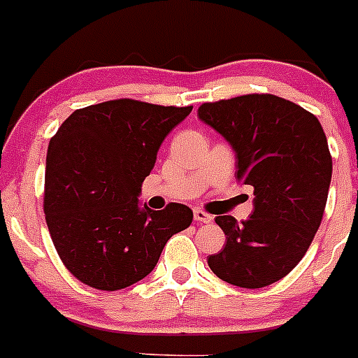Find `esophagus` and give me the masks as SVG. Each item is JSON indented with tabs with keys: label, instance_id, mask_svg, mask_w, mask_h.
Instances as JSON below:
<instances>
[{
	"label": "esophagus",
	"instance_id": "obj_1",
	"mask_svg": "<svg viewBox=\"0 0 358 358\" xmlns=\"http://www.w3.org/2000/svg\"><path fill=\"white\" fill-rule=\"evenodd\" d=\"M194 218L201 224H211V222H213V217H211L210 213H206V211H202V210H195L194 211Z\"/></svg>",
	"mask_w": 358,
	"mask_h": 358
}]
</instances>
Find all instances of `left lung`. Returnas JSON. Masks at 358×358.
<instances>
[{
    "instance_id": "1",
    "label": "left lung",
    "mask_w": 358,
    "mask_h": 358,
    "mask_svg": "<svg viewBox=\"0 0 358 358\" xmlns=\"http://www.w3.org/2000/svg\"><path fill=\"white\" fill-rule=\"evenodd\" d=\"M197 116L235 150L236 179L255 188L248 220L215 218L226 245L208 265L220 280L242 289L276 283L308 251L327 206L331 156L321 123L274 94L202 103Z\"/></svg>"
}]
</instances>
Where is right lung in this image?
Segmentation results:
<instances>
[{"label":"right lung","mask_w":358,"mask_h":358,"mask_svg":"<svg viewBox=\"0 0 358 358\" xmlns=\"http://www.w3.org/2000/svg\"><path fill=\"white\" fill-rule=\"evenodd\" d=\"M192 109L110 100L77 109L50 140L44 215L62 264L82 283L120 290L143 280L164 243L192 224L185 204L154 211L140 202L161 143Z\"/></svg>","instance_id":"right-lung-1"}]
</instances>
